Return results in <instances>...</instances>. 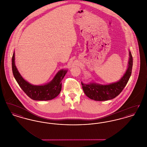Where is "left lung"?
<instances>
[{
	"label": "left lung",
	"instance_id": "8db88e82",
	"mask_svg": "<svg viewBox=\"0 0 147 147\" xmlns=\"http://www.w3.org/2000/svg\"><path fill=\"white\" fill-rule=\"evenodd\" d=\"M129 57L127 69L119 81L105 85L95 82L89 84H84L81 82L85 94L92 100L100 101L111 100L117 96L126 86L132 73L133 58L129 49Z\"/></svg>",
	"mask_w": 147,
	"mask_h": 147
}]
</instances>
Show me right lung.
<instances>
[{
    "label": "right lung",
    "mask_w": 147,
    "mask_h": 147,
    "mask_svg": "<svg viewBox=\"0 0 147 147\" xmlns=\"http://www.w3.org/2000/svg\"><path fill=\"white\" fill-rule=\"evenodd\" d=\"M12 70L14 78L22 90L34 100L47 101L57 97L62 89V80L67 70L58 71L53 79L47 84L35 85L25 80L18 70L15 63V52L12 57Z\"/></svg>",
    "instance_id": "obj_1"
}]
</instances>
